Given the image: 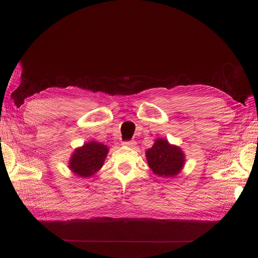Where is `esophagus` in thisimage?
<instances>
[{"instance_id": "1", "label": "esophagus", "mask_w": 258, "mask_h": 258, "mask_svg": "<svg viewBox=\"0 0 258 258\" xmlns=\"http://www.w3.org/2000/svg\"><path fill=\"white\" fill-rule=\"evenodd\" d=\"M123 146L128 147V148H134L136 146V142L134 140H133V141H125V142H123Z\"/></svg>"}]
</instances>
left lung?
<instances>
[{
    "instance_id": "left-lung-1",
    "label": "left lung",
    "mask_w": 258,
    "mask_h": 258,
    "mask_svg": "<svg viewBox=\"0 0 258 258\" xmlns=\"http://www.w3.org/2000/svg\"><path fill=\"white\" fill-rule=\"evenodd\" d=\"M149 167L153 173L161 177H174L185 166V154L179 147L171 145L164 138H157L146 151Z\"/></svg>"
}]
</instances>
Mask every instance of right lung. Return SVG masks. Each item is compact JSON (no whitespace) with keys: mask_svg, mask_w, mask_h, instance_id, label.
Segmentation results:
<instances>
[{"mask_svg":"<svg viewBox=\"0 0 258 258\" xmlns=\"http://www.w3.org/2000/svg\"><path fill=\"white\" fill-rule=\"evenodd\" d=\"M108 152V147L101 142L88 141L74 150L69 159L68 168L76 176L90 177L103 167Z\"/></svg>","mask_w":258,"mask_h":258,"instance_id":"add662e5","label":"right lung"}]
</instances>
